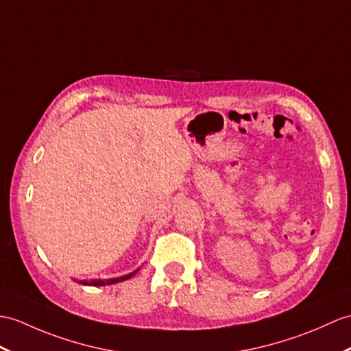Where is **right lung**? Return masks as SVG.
<instances>
[{
  "mask_svg": "<svg viewBox=\"0 0 351 351\" xmlns=\"http://www.w3.org/2000/svg\"><path fill=\"white\" fill-rule=\"evenodd\" d=\"M138 271V269H136L134 272L128 274V275H124V276H118V278H110V280H91V281H79L80 284H84V286H94V287H100V286H109V284H117V282H121V281H125L128 278H132V276Z\"/></svg>",
  "mask_w": 351,
  "mask_h": 351,
  "instance_id": "right-lung-1",
  "label": "right lung"
}]
</instances>
